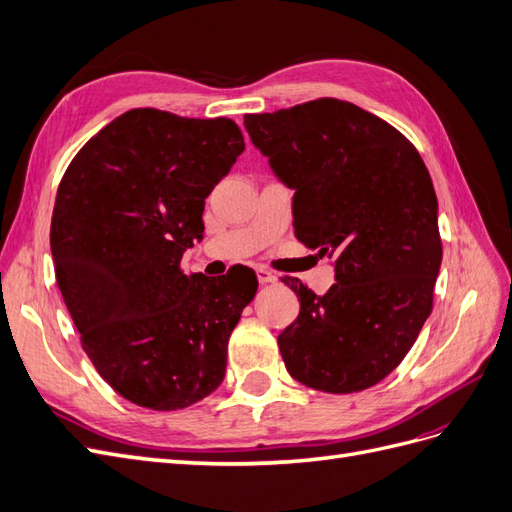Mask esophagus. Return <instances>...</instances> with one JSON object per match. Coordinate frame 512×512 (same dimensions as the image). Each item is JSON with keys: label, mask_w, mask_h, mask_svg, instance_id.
<instances>
[{"label": "esophagus", "mask_w": 512, "mask_h": 512, "mask_svg": "<svg viewBox=\"0 0 512 512\" xmlns=\"http://www.w3.org/2000/svg\"><path fill=\"white\" fill-rule=\"evenodd\" d=\"M256 277H258L260 284H269V282L275 280V275L271 271H267L265 267H256Z\"/></svg>", "instance_id": "obj_1"}]
</instances>
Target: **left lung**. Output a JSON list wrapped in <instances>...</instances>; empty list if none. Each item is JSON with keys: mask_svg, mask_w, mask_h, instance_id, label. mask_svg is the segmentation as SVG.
<instances>
[{"mask_svg": "<svg viewBox=\"0 0 512 512\" xmlns=\"http://www.w3.org/2000/svg\"><path fill=\"white\" fill-rule=\"evenodd\" d=\"M245 130L294 190V235L335 256L324 297L282 280L301 303L277 337L288 374L324 393L365 391L404 361L431 314L442 239L429 170L391 123L335 98L245 115Z\"/></svg>", "mask_w": 512, "mask_h": 512, "instance_id": "8db88e82", "label": "left lung"}]
</instances>
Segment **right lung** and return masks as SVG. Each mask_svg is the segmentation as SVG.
<instances>
[{"label": "right lung", "instance_id": "1", "mask_svg": "<svg viewBox=\"0 0 512 512\" xmlns=\"http://www.w3.org/2000/svg\"><path fill=\"white\" fill-rule=\"evenodd\" d=\"M245 149L228 117L132 108L81 147L59 181L51 252L61 297L104 382L168 412L211 395L258 280L185 275L205 198Z\"/></svg>", "mask_w": 512, "mask_h": 512}]
</instances>
